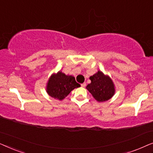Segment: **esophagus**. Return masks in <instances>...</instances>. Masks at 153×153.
I'll use <instances>...</instances> for the list:
<instances>
[{"instance_id":"esophagus-1","label":"esophagus","mask_w":153,"mask_h":153,"mask_svg":"<svg viewBox=\"0 0 153 153\" xmlns=\"http://www.w3.org/2000/svg\"><path fill=\"white\" fill-rule=\"evenodd\" d=\"M85 83H81V87H83V88H84V87H85Z\"/></svg>"}]
</instances>
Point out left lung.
<instances>
[{
  "label": "left lung",
  "mask_w": 153,
  "mask_h": 153,
  "mask_svg": "<svg viewBox=\"0 0 153 153\" xmlns=\"http://www.w3.org/2000/svg\"><path fill=\"white\" fill-rule=\"evenodd\" d=\"M91 83L87 85L86 89L93 97L100 102L110 100L115 94V85L111 79L101 71L90 76Z\"/></svg>",
  "instance_id": "8db88e82"
}]
</instances>
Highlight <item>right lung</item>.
<instances>
[{
  "instance_id": "add662e5",
  "label": "right lung",
  "mask_w": 153,
  "mask_h": 153,
  "mask_svg": "<svg viewBox=\"0 0 153 153\" xmlns=\"http://www.w3.org/2000/svg\"><path fill=\"white\" fill-rule=\"evenodd\" d=\"M80 86L74 76L66 75L59 71L50 76L47 84V93L54 99L62 100L72 90Z\"/></svg>"
}]
</instances>
